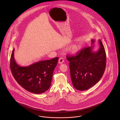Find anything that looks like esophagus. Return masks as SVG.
<instances>
[{"mask_svg": "<svg viewBox=\"0 0 120 120\" xmlns=\"http://www.w3.org/2000/svg\"><path fill=\"white\" fill-rule=\"evenodd\" d=\"M64 62V59L63 57H60L59 59V60H58V63L59 64H62Z\"/></svg>", "mask_w": 120, "mask_h": 120, "instance_id": "1", "label": "esophagus"}]
</instances>
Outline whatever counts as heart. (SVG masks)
Wrapping results in <instances>:
<instances>
[{"label": "heart", "instance_id": "heart-1", "mask_svg": "<svg viewBox=\"0 0 120 120\" xmlns=\"http://www.w3.org/2000/svg\"><path fill=\"white\" fill-rule=\"evenodd\" d=\"M80 49V46L79 45H73L71 46L69 48V51L71 53L73 54H75L79 51Z\"/></svg>", "mask_w": 120, "mask_h": 120}]
</instances>
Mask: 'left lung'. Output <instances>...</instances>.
Here are the masks:
<instances>
[{
	"mask_svg": "<svg viewBox=\"0 0 120 120\" xmlns=\"http://www.w3.org/2000/svg\"><path fill=\"white\" fill-rule=\"evenodd\" d=\"M95 40H92V45ZM98 50L93 51L94 45L85 48L75 56H67L72 83L75 88L80 91L86 90L95 85L102 78L106 63L104 47L100 40Z\"/></svg>",
	"mask_w": 120,
	"mask_h": 120,
	"instance_id": "left-lung-1",
	"label": "left lung"
}]
</instances>
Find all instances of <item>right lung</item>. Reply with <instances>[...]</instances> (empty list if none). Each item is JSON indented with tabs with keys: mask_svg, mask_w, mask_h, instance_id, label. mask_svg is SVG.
Segmentation results:
<instances>
[{
	"mask_svg": "<svg viewBox=\"0 0 120 120\" xmlns=\"http://www.w3.org/2000/svg\"><path fill=\"white\" fill-rule=\"evenodd\" d=\"M14 50L13 49L11 56L10 69L17 83L28 91L34 94H40L47 91L51 86L53 71L59 57L21 67L14 59Z\"/></svg>",
	"mask_w": 120,
	"mask_h": 120,
	"instance_id": "1",
	"label": "right lung"
}]
</instances>
